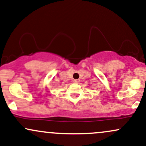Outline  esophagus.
<instances>
[{
    "mask_svg": "<svg viewBox=\"0 0 146 146\" xmlns=\"http://www.w3.org/2000/svg\"><path fill=\"white\" fill-rule=\"evenodd\" d=\"M79 81H80V80H78V79L74 80V83H79Z\"/></svg>",
    "mask_w": 146,
    "mask_h": 146,
    "instance_id": "34e87169",
    "label": "esophagus"
}]
</instances>
